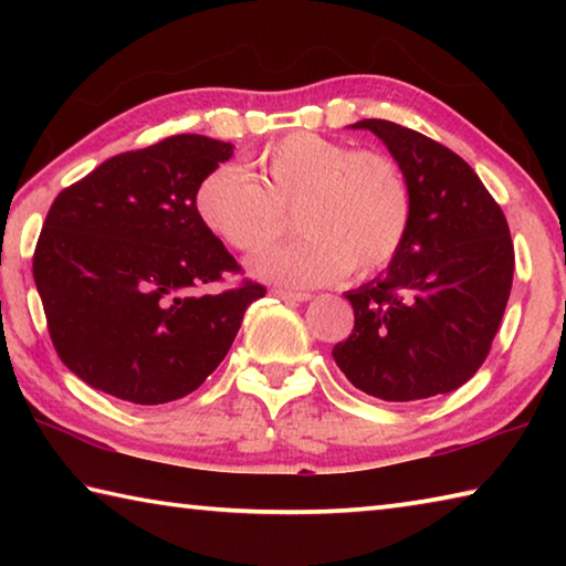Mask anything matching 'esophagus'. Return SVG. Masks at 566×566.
Masks as SVG:
<instances>
[{
    "instance_id": "1",
    "label": "esophagus",
    "mask_w": 566,
    "mask_h": 566,
    "mask_svg": "<svg viewBox=\"0 0 566 566\" xmlns=\"http://www.w3.org/2000/svg\"><path fill=\"white\" fill-rule=\"evenodd\" d=\"M272 294L280 296L284 302H306L312 296L310 292H290V290H274Z\"/></svg>"
}]
</instances>
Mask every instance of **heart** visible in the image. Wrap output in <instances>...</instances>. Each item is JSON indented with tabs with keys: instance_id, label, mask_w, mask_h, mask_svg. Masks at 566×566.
Returning <instances> with one entry per match:
<instances>
[{
	"instance_id": "b5f03b06",
	"label": "heart",
	"mask_w": 566,
	"mask_h": 566,
	"mask_svg": "<svg viewBox=\"0 0 566 566\" xmlns=\"http://www.w3.org/2000/svg\"><path fill=\"white\" fill-rule=\"evenodd\" d=\"M232 165L209 169L195 209L209 232L244 254H260L286 232L296 207L300 242L252 262L264 280L319 286L349 270L375 274L395 260L411 224V189L395 159L317 132H290Z\"/></svg>"
}]
</instances>
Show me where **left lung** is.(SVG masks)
<instances>
[{
	"label": "left lung",
	"mask_w": 566,
	"mask_h": 566,
	"mask_svg": "<svg viewBox=\"0 0 566 566\" xmlns=\"http://www.w3.org/2000/svg\"><path fill=\"white\" fill-rule=\"evenodd\" d=\"M411 189V224L389 270L344 296L354 329L332 349L354 387L385 401L447 395L492 349L514 276L502 207L467 161L387 119H361Z\"/></svg>",
	"instance_id": "obj_1"
}]
</instances>
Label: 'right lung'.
<instances>
[{
  "label": "right lung",
  "mask_w": 566,
  "mask_h": 566,
  "mask_svg": "<svg viewBox=\"0 0 566 566\" xmlns=\"http://www.w3.org/2000/svg\"><path fill=\"white\" fill-rule=\"evenodd\" d=\"M232 149L175 134L56 195L32 272L54 349L90 387L134 405L187 397L266 294L252 280L209 292L242 266L202 224L195 189Z\"/></svg>",
  "instance_id": "add662e5"
}]
</instances>
